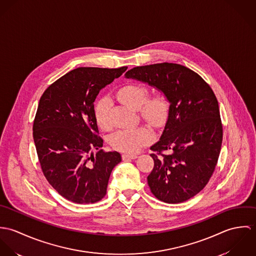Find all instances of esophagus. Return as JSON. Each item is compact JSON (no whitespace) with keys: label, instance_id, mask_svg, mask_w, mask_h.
<instances>
[{"label":"esophagus","instance_id":"1","mask_svg":"<svg viewBox=\"0 0 256 256\" xmlns=\"http://www.w3.org/2000/svg\"><path fill=\"white\" fill-rule=\"evenodd\" d=\"M122 158L123 160H134V158H137V154H122Z\"/></svg>","mask_w":256,"mask_h":256}]
</instances>
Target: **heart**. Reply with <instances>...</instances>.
Instances as JSON below:
<instances>
[{
	"label": "heart",
	"instance_id": "obj_1",
	"mask_svg": "<svg viewBox=\"0 0 256 256\" xmlns=\"http://www.w3.org/2000/svg\"><path fill=\"white\" fill-rule=\"evenodd\" d=\"M148 88L143 84H127L117 90L116 98L125 106L139 110L142 119L150 126L160 127L168 116V100L162 92H156L148 98ZM111 108V102L108 98L100 100L96 106V119L102 129L108 130L112 126ZM152 138V132L146 127L120 130L111 137V146L117 150L132 154L148 144Z\"/></svg>",
	"mask_w": 256,
	"mask_h": 256
}]
</instances>
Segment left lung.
I'll return each mask as SVG.
<instances>
[{
  "label": "left lung",
  "mask_w": 256,
  "mask_h": 256,
  "mask_svg": "<svg viewBox=\"0 0 256 256\" xmlns=\"http://www.w3.org/2000/svg\"><path fill=\"white\" fill-rule=\"evenodd\" d=\"M125 76L156 88L170 104L160 139L150 148L154 152L146 178L150 192L170 204L192 198L209 182L220 152L222 126L214 92L198 74L174 63L135 67Z\"/></svg>",
  "instance_id": "8db88e82"
}]
</instances>
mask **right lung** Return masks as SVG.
<instances>
[{"label":"right lung","instance_id":"add662e5","mask_svg":"<svg viewBox=\"0 0 256 256\" xmlns=\"http://www.w3.org/2000/svg\"><path fill=\"white\" fill-rule=\"evenodd\" d=\"M127 67H80L50 84L40 98L34 140L44 176L64 198L96 203L106 194L110 174L121 162L117 152L100 150L94 100ZM94 150L99 152L94 155Z\"/></svg>","mask_w":256,"mask_h":256}]
</instances>
